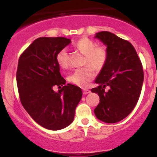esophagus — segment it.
<instances>
[{"instance_id": "1", "label": "esophagus", "mask_w": 157, "mask_h": 157, "mask_svg": "<svg viewBox=\"0 0 157 157\" xmlns=\"http://www.w3.org/2000/svg\"><path fill=\"white\" fill-rule=\"evenodd\" d=\"M91 92V91H90L89 89H82V93H83V94H89Z\"/></svg>"}]
</instances>
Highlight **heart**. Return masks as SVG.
Instances as JSON below:
<instances>
[{"label":"heart","instance_id":"obj_1","mask_svg":"<svg viewBox=\"0 0 157 157\" xmlns=\"http://www.w3.org/2000/svg\"><path fill=\"white\" fill-rule=\"evenodd\" d=\"M75 47L82 55L86 56L85 65H89L94 69L99 71L105 66L108 58V53L104 46H96L94 43L87 38L80 39L75 44ZM56 61L59 66L66 68L68 66V55L67 50L63 48L56 56ZM94 77V71L89 66L77 68L68 75V80L71 83L82 88L89 86Z\"/></svg>","mask_w":157,"mask_h":157}]
</instances>
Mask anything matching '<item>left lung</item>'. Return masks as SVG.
<instances>
[{
	"instance_id": "obj_1",
	"label": "left lung",
	"mask_w": 157,
	"mask_h": 157,
	"mask_svg": "<svg viewBox=\"0 0 157 157\" xmlns=\"http://www.w3.org/2000/svg\"><path fill=\"white\" fill-rule=\"evenodd\" d=\"M94 37L106 46L108 53L95 80L98 87L91 89L100 101L94 113L102 122L115 123L128 116L137 103L144 80L142 63L128 41L109 32H98Z\"/></svg>"
}]
</instances>
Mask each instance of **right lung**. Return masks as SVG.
I'll list each match as a JSON object with an SVG mask.
<instances>
[{"mask_svg": "<svg viewBox=\"0 0 157 157\" xmlns=\"http://www.w3.org/2000/svg\"><path fill=\"white\" fill-rule=\"evenodd\" d=\"M66 37H39L19 58L16 80L21 102L35 121L57 131L73 122L82 90L61 76L56 56L71 43ZM60 89L55 92L54 86Z\"/></svg>", "mask_w": 157, "mask_h": 157, "instance_id": "obj_1", "label": "right lung"}]
</instances>
